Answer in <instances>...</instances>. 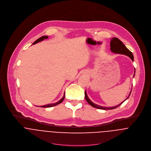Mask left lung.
<instances>
[{
	"label": "left lung",
	"mask_w": 151,
	"mask_h": 151,
	"mask_svg": "<svg viewBox=\"0 0 151 151\" xmlns=\"http://www.w3.org/2000/svg\"><path fill=\"white\" fill-rule=\"evenodd\" d=\"M110 50H111V52H114L115 54H119L126 55L128 56L132 60V61H134V57H133V55L132 53L126 47V46L123 44V43L120 40H119L117 38H113L112 39H111V41H110ZM134 74H135V69H134V73L133 77L134 76ZM131 91H132V90H131ZM131 91H130V94H129V96L126 98V99L125 100H126L129 98V97L130 95ZM85 99H86V101L88 103V104L90 105H91L92 107L97 108V109H103V110H111V109H116V107H117L120 105H121L125 101V100H124L120 104H119L117 106H116L114 107H108L100 106L99 105H97V104L93 103L90 100V99L87 96V93H86V90L85 91Z\"/></svg>",
	"instance_id": "1"
}]
</instances>
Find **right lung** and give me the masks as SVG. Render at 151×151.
Listing matches in <instances>:
<instances>
[{"label": "right lung", "mask_w": 151, "mask_h": 151, "mask_svg": "<svg viewBox=\"0 0 151 151\" xmlns=\"http://www.w3.org/2000/svg\"><path fill=\"white\" fill-rule=\"evenodd\" d=\"M47 38H48V36H42V37H41V38H38V40H37L33 43V45H34V44H37V43H38V42H41V41L44 40L45 39H47ZM65 93H64L63 98H62L60 101H58V102L55 103H51V104H46V105H44V106H40V107H51L57 106V105H58V104H59L60 103H61L63 102V101L64 100V98H65Z\"/></svg>", "instance_id": "obj_1"}]
</instances>
